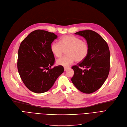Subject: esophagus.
Instances as JSON below:
<instances>
[{
	"label": "esophagus",
	"instance_id": "1",
	"mask_svg": "<svg viewBox=\"0 0 127 127\" xmlns=\"http://www.w3.org/2000/svg\"><path fill=\"white\" fill-rule=\"evenodd\" d=\"M64 70L66 71V70H67V69H68V67H64Z\"/></svg>",
	"mask_w": 127,
	"mask_h": 127
}]
</instances>
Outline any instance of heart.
Segmentation results:
<instances>
[{
	"instance_id": "obj_1",
	"label": "heart",
	"mask_w": 127,
	"mask_h": 127,
	"mask_svg": "<svg viewBox=\"0 0 127 127\" xmlns=\"http://www.w3.org/2000/svg\"><path fill=\"white\" fill-rule=\"evenodd\" d=\"M66 49L67 55L57 60L58 65L67 66L74 61L77 62L83 61L88 54L89 46L87 42L72 35L64 36L61 38L60 42H53L50 45V50L57 57H61Z\"/></svg>"
}]
</instances>
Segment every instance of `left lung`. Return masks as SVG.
Masks as SVG:
<instances>
[{"label":"left lung","instance_id":"left-lung-1","mask_svg":"<svg viewBox=\"0 0 127 127\" xmlns=\"http://www.w3.org/2000/svg\"><path fill=\"white\" fill-rule=\"evenodd\" d=\"M85 38L89 46L87 57L73 66V85L80 91L91 94L99 89L108 78L110 65V54L106 41L91 30L75 33Z\"/></svg>","mask_w":127,"mask_h":127}]
</instances>
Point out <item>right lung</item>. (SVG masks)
I'll return each mask as SVG.
<instances>
[{"instance_id":"1","label":"right lung","mask_w":127,"mask_h":127,"mask_svg":"<svg viewBox=\"0 0 127 127\" xmlns=\"http://www.w3.org/2000/svg\"><path fill=\"white\" fill-rule=\"evenodd\" d=\"M57 36L37 30L31 32L20 45L17 68L24 85L31 91L42 94L52 87L64 71L61 65L50 68L55 63L50 45Z\"/></svg>"}]
</instances>
